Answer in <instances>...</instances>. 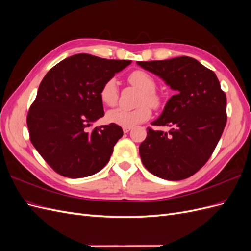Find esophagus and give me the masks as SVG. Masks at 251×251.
<instances>
[{
	"label": "esophagus",
	"instance_id": "obj_1",
	"mask_svg": "<svg viewBox=\"0 0 251 251\" xmlns=\"http://www.w3.org/2000/svg\"><path fill=\"white\" fill-rule=\"evenodd\" d=\"M132 130V127H124V133H128Z\"/></svg>",
	"mask_w": 251,
	"mask_h": 251
}]
</instances>
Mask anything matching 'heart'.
<instances>
[{
	"label": "heart",
	"instance_id": "heart-1",
	"mask_svg": "<svg viewBox=\"0 0 251 251\" xmlns=\"http://www.w3.org/2000/svg\"><path fill=\"white\" fill-rule=\"evenodd\" d=\"M128 82L135 88L141 91L138 103L139 107L133 110L126 109H114L107 113V120L110 124L117 125L121 127H133L139 124L147 121L151 111L149 105L153 108H158L161 103V98L155 91L156 81L151 75L143 70H135L127 77ZM101 101L114 107L118 100V87L116 79L111 78L104 82L100 90Z\"/></svg>",
	"mask_w": 251,
	"mask_h": 251
}]
</instances>
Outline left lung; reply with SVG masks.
<instances>
[{
  "label": "left lung",
  "instance_id": "1",
  "mask_svg": "<svg viewBox=\"0 0 251 251\" xmlns=\"http://www.w3.org/2000/svg\"><path fill=\"white\" fill-rule=\"evenodd\" d=\"M137 65L176 91L151 123L171 130L148 128L139 147L141 161L159 178L178 181L191 177L206 163L226 125V95L217 75L188 56Z\"/></svg>",
  "mask_w": 251,
  "mask_h": 251
}]
</instances>
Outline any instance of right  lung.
Here are the masks:
<instances>
[{
  "instance_id": "add662e5",
  "label": "right lung",
  "mask_w": 251,
  "mask_h": 251,
  "mask_svg": "<svg viewBox=\"0 0 251 251\" xmlns=\"http://www.w3.org/2000/svg\"><path fill=\"white\" fill-rule=\"evenodd\" d=\"M132 62L80 53L45 75L30 107V140L51 168L68 178L91 176L104 168L123 137L121 126L87 127L104 115L100 90Z\"/></svg>"
}]
</instances>
